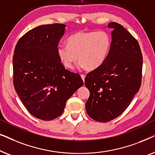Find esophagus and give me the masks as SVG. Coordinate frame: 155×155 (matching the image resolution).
Masks as SVG:
<instances>
[{"mask_svg":"<svg viewBox=\"0 0 155 155\" xmlns=\"http://www.w3.org/2000/svg\"><path fill=\"white\" fill-rule=\"evenodd\" d=\"M81 78H82V80H83V82H84V78H85V75H83V74H82Z\"/></svg>","mask_w":155,"mask_h":155,"instance_id":"1","label":"esophagus"}]
</instances>
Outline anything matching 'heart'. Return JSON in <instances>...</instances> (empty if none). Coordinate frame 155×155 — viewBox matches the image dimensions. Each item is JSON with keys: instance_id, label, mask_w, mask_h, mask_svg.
I'll return each mask as SVG.
<instances>
[{"instance_id": "b5f03b06", "label": "heart", "mask_w": 155, "mask_h": 155, "mask_svg": "<svg viewBox=\"0 0 155 155\" xmlns=\"http://www.w3.org/2000/svg\"><path fill=\"white\" fill-rule=\"evenodd\" d=\"M111 45V37L107 31H80L68 38L67 45H58L56 54L68 69H73L79 59L80 67L92 71L105 62Z\"/></svg>"}]
</instances>
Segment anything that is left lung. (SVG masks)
<instances>
[{
  "instance_id": "8db88e82",
  "label": "left lung",
  "mask_w": 155,
  "mask_h": 155,
  "mask_svg": "<svg viewBox=\"0 0 155 155\" xmlns=\"http://www.w3.org/2000/svg\"><path fill=\"white\" fill-rule=\"evenodd\" d=\"M111 45L105 62L87 74L90 90L86 111L92 119L108 122L130 105L141 85L143 56L138 42L122 25L110 22Z\"/></svg>"
}]
</instances>
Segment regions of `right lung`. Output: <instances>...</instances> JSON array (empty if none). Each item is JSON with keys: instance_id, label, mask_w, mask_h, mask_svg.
<instances>
[{"instance_id": "right-lung-1", "label": "right lung", "mask_w": 155, "mask_h": 155, "mask_svg": "<svg viewBox=\"0 0 155 155\" xmlns=\"http://www.w3.org/2000/svg\"><path fill=\"white\" fill-rule=\"evenodd\" d=\"M65 27L40 25L25 34L15 48V89L29 113L44 120L61 116L68 99L83 85L80 75L65 69L57 56Z\"/></svg>"}]
</instances>
